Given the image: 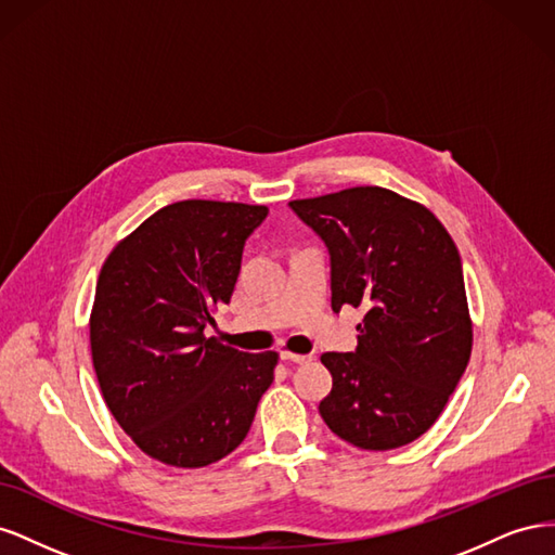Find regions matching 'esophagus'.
Here are the masks:
<instances>
[{
    "instance_id": "esophagus-1",
    "label": "esophagus",
    "mask_w": 555,
    "mask_h": 555,
    "mask_svg": "<svg viewBox=\"0 0 555 555\" xmlns=\"http://www.w3.org/2000/svg\"><path fill=\"white\" fill-rule=\"evenodd\" d=\"M282 359L284 361H292V363H308V361H312L310 354H294V351H289V349L282 351Z\"/></svg>"
}]
</instances>
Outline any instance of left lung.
I'll use <instances>...</instances> for the list:
<instances>
[{
	"label": "left lung",
	"mask_w": 555,
	"mask_h": 555,
	"mask_svg": "<svg viewBox=\"0 0 555 555\" xmlns=\"http://www.w3.org/2000/svg\"><path fill=\"white\" fill-rule=\"evenodd\" d=\"M331 255V306L365 308L357 351H326L319 402L345 442L389 451L438 422L473 351L456 243L426 206L384 188L289 201Z\"/></svg>",
	"instance_id": "8db88e82"
}]
</instances>
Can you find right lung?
I'll return each mask as SVG.
<instances>
[{"instance_id":"1","label":"right lung","mask_w":555,"mask_h":555,"mask_svg":"<svg viewBox=\"0 0 555 555\" xmlns=\"http://www.w3.org/2000/svg\"><path fill=\"white\" fill-rule=\"evenodd\" d=\"M266 206L190 198L150 215L96 280L90 347L115 422L173 467L229 456L273 384L278 351L247 354L204 333L238 280Z\"/></svg>"}]
</instances>
